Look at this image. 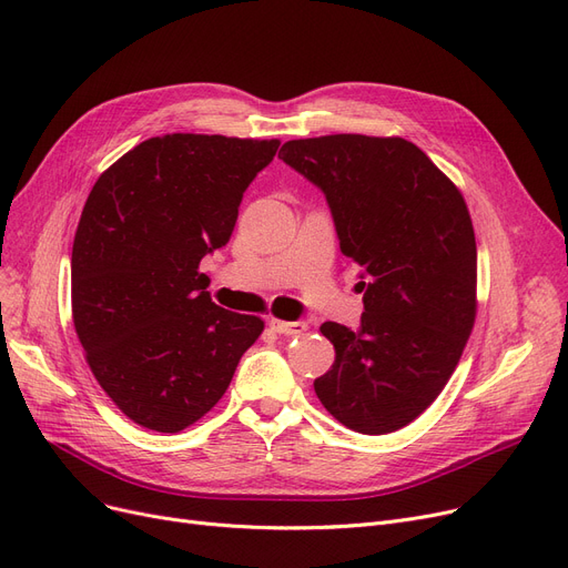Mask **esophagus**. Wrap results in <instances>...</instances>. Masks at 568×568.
Returning a JSON list of instances; mask_svg holds the SVG:
<instances>
[{
  "label": "esophagus",
  "instance_id": "obj_1",
  "mask_svg": "<svg viewBox=\"0 0 568 568\" xmlns=\"http://www.w3.org/2000/svg\"><path fill=\"white\" fill-rule=\"evenodd\" d=\"M268 324H272V329L276 334H283V336H300L308 329L306 322H285V320H276V317Z\"/></svg>",
  "mask_w": 568,
  "mask_h": 568
}]
</instances>
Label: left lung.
<instances>
[{
    "label": "left lung",
    "instance_id": "left-lung-1",
    "mask_svg": "<svg viewBox=\"0 0 568 568\" xmlns=\"http://www.w3.org/2000/svg\"><path fill=\"white\" fill-rule=\"evenodd\" d=\"M278 159L322 189L341 251L368 278L354 332L320 326L336 359L313 382L315 394L349 430H400L442 394L474 329L476 239L465 197L403 138L290 140Z\"/></svg>",
    "mask_w": 568,
    "mask_h": 568
}]
</instances>
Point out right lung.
I'll use <instances>...</instances> for the list:
<instances>
[{"mask_svg": "<svg viewBox=\"0 0 568 568\" xmlns=\"http://www.w3.org/2000/svg\"><path fill=\"white\" fill-rule=\"evenodd\" d=\"M281 140L149 138L94 184L71 255L84 359L131 422L179 433L212 409L264 322L212 302L200 274L232 236L239 204Z\"/></svg>", "mask_w": 568, "mask_h": 568, "instance_id": "1", "label": "right lung"}]
</instances>
